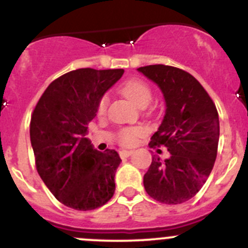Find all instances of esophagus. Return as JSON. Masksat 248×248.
<instances>
[{
  "instance_id": "esophagus-1",
  "label": "esophagus",
  "mask_w": 248,
  "mask_h": 248,
  "mask_svg": "<svg viewBox=\"0 0 248 248\" xmlns=\"http://www.w3.org/2000/svg\"><path fill=\"white\" fill-rule=\"evenodd\" d=\"M132 154H133V151L132 150H121L120 151V157L121 158L128 157V156H131Z\"/></svg>"
}]
</instances>
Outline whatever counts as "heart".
I'll list each match as a JSON object with an SVG mask.
<instances>
[{"instance_id": "heart-1", "label": "heart", "mask_w": 248, "mask_h": 248, "mask_svg": "<svg viewBox=\"0 0 248 248\" xmlns=\"http://www.w3.org/2000/svg\"><path fill=\"white\" fill-rule=\"evenodd\" d=\"M120 92L128 98L131 102H133L137 107H145L149 102L151 100V88L145 81L140 80V78H128L124 81L120 87ZM108 108V97L103 95L99 99L97 105V111L99 115H103L107 111ZM144 129L140 126H132V127H124V128L120 129L117 133V141L121 145L129 146L133 145L137 141L139 136H141Z\"/></svg>"}]
</instances>
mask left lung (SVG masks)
<instances>
[{
    "label": "left lung",
    "mask_w": 248,
    "mask_h": 248,
    "mask_svg": "<svg viewBox=\"0 0 248 248\" xmlns=\"http://www.w3.org/2000/svg\"><path fill=\"white\" fill-rule=\"evenodd\" d=\"M161 88L166 114L149 146H165L170 156L157 155L144 174V188L154 200L178 205L190 200L212 172L219 141L217 108L201 83L186 71L156 64L138 69Z\"/></svg>",
    "instance_id": "obj_1"
}]
</instances>
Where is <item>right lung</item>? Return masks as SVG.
Returning <instances> with one entry per match:
<instances>
[{
	"label": "right lung",
	"mask_w": 248,
	"mask_h": 248,
	"mask_svg": "<svg viewBox=\"0 0 248 248\" xmlns=\"http://www.w3.org/2000/svg\"><path fill=\"white\" fill-rule=\"evenodd\" d=\"M124 73L85 68L64 74L46 88L31 115L36 170L55 199L74 210H95L115 193L121 158L115 150L93 149L86 134L99 99Z\"/></svg>",
	"instance_id": "add662e5"
}]
</instances>
